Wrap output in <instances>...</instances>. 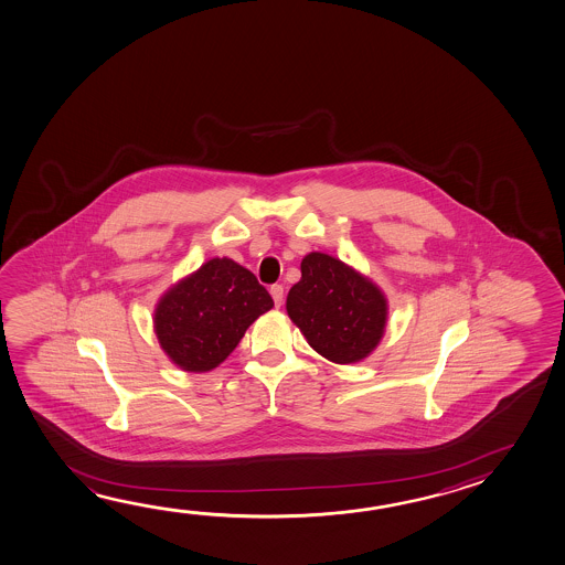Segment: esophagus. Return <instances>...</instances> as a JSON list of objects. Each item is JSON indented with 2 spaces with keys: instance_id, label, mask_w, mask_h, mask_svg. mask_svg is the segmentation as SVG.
<instances>
[{
  "instance_id": "esophagus-1",
  "label": "esophagus",
  "mask_w": 565,
  "mask_h": 565,
  "mask_svg": "<svg viewBox=\"0 0 565 565\" xmlns=\"http://www.w3.org/2000/svg\"><path fill=\"white\" fill-rule=\"evenodd\" d=\"M269 294L274 297V303H276V307L284 303V286H278V284H276V286L269 287Z\"/></svg>"
}]
</instances>
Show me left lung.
<instances>
[{"mask_svg":"<svg viewBox=\"0 0 565 565\" xmlns=\"http://www.w3.org/2000/svg\"><path fill=\"white\" fill-rule=\"evenodd\" d=\"M287 316L307 343L337 365L359 363L385 335L388 303L381 287L345 262L311 252L289 289Z\"/></svg>","mask_w":565,"mask_h":565,"instance_id":"obj_1","label":"left lung"}]
</instances>
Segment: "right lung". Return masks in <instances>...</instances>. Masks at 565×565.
I'll use <instances>...</instances> for the list:
<instances>
[{
	"label": "right lung",
	"mask_w": 565,
	"mask_h": 565,
	"mask_svg": "<svg viewBox=\"0 0 565 565\" xmlns=\"http://www.w3.org/2000/svg\"><path fill=\"white\" fill-rule=\"evenodd\" d=\"M271 307L274 299L249 269L212 258L160 296L152 323L174 365L206 373L226 361L246 329Z\"/></svg>",
	"instance_id": "add662e5"
}]
</instances>
